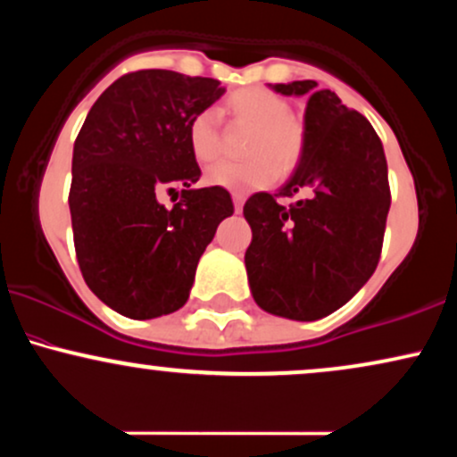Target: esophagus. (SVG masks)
<instances>
[{"instance_id": "34e87169", "label": "esophagus", "mask_w": 457, "mask_h": 457, "mask_svg": "<svg viewBox=\"0 0 457 457\" xmlns=\"http://www.w3.org/2000/svg\"><path fill=\"white\" fill-rule=\"evenodd\" d=\"M232 199H234V211H236V212H240V211H243L245 195H240V193H232Z\"/></svg>"}]
</instances>
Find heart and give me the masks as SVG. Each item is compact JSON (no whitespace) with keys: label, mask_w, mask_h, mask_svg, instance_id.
<instances>
[{"label":"heart","mask_w":457,"mask_h":457,"mask_svg":"<svg viewBox=\"0 0 457 457\" xmlns=\"http://www.w3.org/2000/svg\"><path fill=\"white\" fill-rule=\"evenodd\" d=\"M238 124L253 129L246 144L245 162H219L208 170L206 180L229 191H255L269 187L275 178L287 174L301 161L305 148V130L292 118L286 98L262 87H245L234 92L225 103ZM188 148L202 165L217 161L221 154V130L212 109H204L188 124Z\"/></svg>","instance_id":"obj_1"}]
</instances>
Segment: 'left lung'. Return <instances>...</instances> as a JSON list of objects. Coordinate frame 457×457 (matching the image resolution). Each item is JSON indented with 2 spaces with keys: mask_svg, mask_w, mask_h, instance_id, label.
<instances>
[{
  "mask_svg": "<svg viewBox=\"0 0 457 457\" xmlns=\"http://www.w3.org/2000/svg\"><path fill=\"white\" fill-rule=\"evenodd\" d=\"M316 81L275 83L286 96L309 94L305 148L279 193H255L243 212L251 295L264 312L318 320L353 298L378 266L391 206L382 141L365 115ZM302 197L281 207L277 196Z\"/></svg>",
  "mask_w": 457,
  "mask_h": 457,
  "instance_id": "left-lung-1",
  "label": "left lung"
}]
</instances>
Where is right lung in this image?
Instances as JSON below:
<instances>
[{
	"label": "right lung",
	"instance_id": "right-lung-1",
	"mask_svg": "<svg viewBox=\"0 0 457 457\" xmlns=\"http://www.w3.org/2000/svg\"><path fill=\"white\" fill-rule=\"evenodd\" d=\"M221 81L174 71L129 72L92 104L72 150L68 195L87 287L133 320L187 303L197 262L234 212L223 187L193 188L202 171L188 124L223 96ZM183 188L165 209L161 190Z\"/></svg>",
	"mask_w": 457,
	"mask_h": 457
}]
</instances>
